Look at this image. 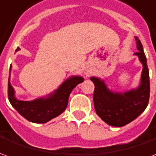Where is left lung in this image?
Returning a JSON list of instances; mask_svg holds the SVG:
<instances>
[{"instance_id": "8db88e82", "label": "left lung", "mask_w": 156, "mask_h": 156, "mask_svg": "<svg viewBox=\"0 0 156 156\" xmlns=\"http://www.w3.org/2000/svg\"><path fill=\"white\" fill-rule=\"evenodd\" d=\"M138 51L135 52L143 64L141 84L136 90L124 94L108 91L104 82L97 78L90 79L94 83V104L97 115L111 126L121 127L135 119L147 107L150 99V76L146 57L140 39L135 37Z\"/></svg>"}]
</instances>
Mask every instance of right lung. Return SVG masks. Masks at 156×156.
I'll return each mask as SVG.
<instances>
[{
	"label": "right lung",
	"instance_id": "obj_1",
	"mask_svg": "<svg viewBox=\"0 0 156 156\" xmlns=\"http://www.w3.org/2000/svg\"><path fill=\"white\" fill-rule=\"evenodd\" d=\"M19 49L18 48L16 51ZM82 82H83V78L81 77H72L60 86L54 94L48 98L21 101L15 98L14 89L8 81L9 101L16 111L27 120L33 123H47L64 111L68 106L70 93Z\"/></svg>",
	"mask_w": 156,
	"mask_h": 156
}]
</instances>
